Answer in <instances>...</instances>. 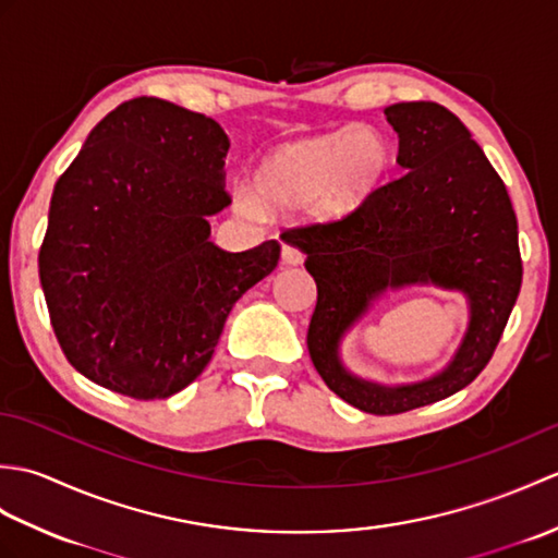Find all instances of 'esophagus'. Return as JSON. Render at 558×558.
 <instances>
[{
    "mask_svg": "<svg viewBox=\"0 0 558 558\" xmlns=\"http://www.w3.org/2000/svg\"><path fill=\"white\" fill-rule=\"evenodd\" d=\"M302 258H304V254L300 252L298 246L282 244V264H286V266H298V264H302Z\"/></svg>",
    "mask_w": 558,
    "mask_h": 558,
    "instance_id": "1",
    "label": "esophagus"
}]
</instances>
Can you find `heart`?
<instances>
[{
	"instance_id": "heart-1",
	"label": "heart",
	"mask_w": 558,
	"mask_h": 558,
	"mask_svg": "<svg viewBox=\"0 0 558 558\" xmlns=\"http://www.w3.org/2000/svg\"><path fill=\"white\" fill-rule=\"evenodd\" d=\"M390 168L388 138L374 126H348L338 134L292 141L264 158L254 189L236 184L232 198L248 218L264 208L340 216L369 196Z\"/></svg>"
}]
</instances>
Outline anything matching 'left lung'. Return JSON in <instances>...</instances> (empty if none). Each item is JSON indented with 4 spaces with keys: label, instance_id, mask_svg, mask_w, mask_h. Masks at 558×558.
<instances>
[{
    "label": "left lung",
    "instance_id": "8db88e82",
    "mask_svg": "<svg viewBox=\"0 0 558 558\" xmlns=\"http://www.w3.org/2000/svg\"><path fill=\"white\" fill-rule=\"evenodd\" d=\"M398 132L400 174L348 216L282 232L306 254L316 310L306 348L338 398L369 414H400L475 381L499 345L523 282L518 220L506 184L468 126L438 102L384 110ZM432 281L466 292L471 324L441 374L410 387L352 377L337 357L344 330L388 287Z\"/></svg>",
    "mask_w": 558,
    "mask_h": 558
}]
</instances>
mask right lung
<instances>
[{"mask_svg":"<svg viewBox=\"0 0 558 558\" xmlns=\"http://www.w3.org/2000/svg\"><path fill=\"white\" fill-rule=\"evenodd\" d=\"M230 138L160 98L114 108L59 177L38 254L69 364L134 400L180 393L206 369L234 302L278 266L280 244L210 242L230 206Z\"/></svg>","mask_w":558,"mask_h":558,"instance_id":"add662e5","label":"right lung"}]
</instances>
